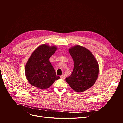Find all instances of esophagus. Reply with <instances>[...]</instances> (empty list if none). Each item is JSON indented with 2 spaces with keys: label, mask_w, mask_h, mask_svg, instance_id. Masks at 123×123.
<instances>
[{
  "label": "esophagus",
  "mask_w": 123,
  "mask_h": 123,
  "mask_svg": "<svg viewBox=\"0 0 123 123\" xmlns=\"http://www.w3.org/2000/svg\"><path fill=\"white\" fill-rule=\"evenodd\" d=\"M60 78H61V79H64L65 78V74H62L61 76H60Z\"/></svg>",
  "instance_id": "1"
}]
</instances>
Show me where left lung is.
<instances>
[{
	"instance_id": "obj_1",
	"label": "left lung",
	"mask_w": 123,
	"mask_h": 123,
	"mask_svg": "<svg viewBox=\"0 0 123 123\" xmlns=\"http://www.w3.org/2000/svg\"><path fill=\"white\" fill-rule=\"evenodd\" d=\"M74 63L73 72L66 81L76 92H83L95 84L99 73L98 63L86 48L75 45L68 49Z\"/></svg>"
}]
</instances>
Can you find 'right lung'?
Masks as SVG:
<instances>
[{"mask_svg": "<svg viewBox=\"0 0 123 123\" xmlns=\"http://www.w3.org/2000/svg\"><path fill=\"white\" fill-rule=\"evenodd\" d=\"M57 49L55 45L47 44L40 45L35 49L25 65L26 78L32 86L40 90L49 87L55 81L60 78L49 61V58Z\"/></svg>", "mask_w": 123, "mask_h": 123, "instance_id": "obj_1", "label": "right lung"}]
</instances>
